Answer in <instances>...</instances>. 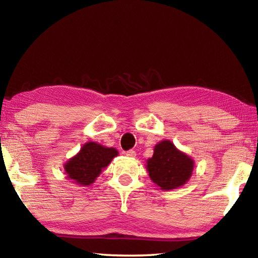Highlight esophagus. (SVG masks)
Wrapping results in <instances>:
<instances>
[{
	"label": "esophagus",
	"instance_id": "obj_1",
	"mask_svg": "<svg viewBox=\"0 0 258 258\" xmlns=\"http://www.w3.org/2000/svg\"><path fill=\"white\" fill-rule=\"evenodd\" d=\"M126 156L130 157V158H135L137 157V152L134 151V150H128V151H126Z\"/></svg>",
	"mask_w": 258,
	"mask_h": 258
}]
</instances>
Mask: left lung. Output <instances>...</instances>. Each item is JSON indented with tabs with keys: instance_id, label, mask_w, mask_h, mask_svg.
Returning a JSON list of instances; mask_svg holds the SVG:
<instances>
[{
	"instance_id": "left-lung-1",
	"label": "left lung",
	"mask_w": 258,
	"mask_h": 258,
	"mask_svg": "<svg viewBox=\"0 0 258 258\" xmlns=\"http://www.w3.org/2000/svg\"><path fill=\"white\" fill-rule=\"evenodd\" d=\"M194 169V160L178 150L169 140L154 147L152 158L147 160V170L151 180L161 189L169 190L185 185Z\"/></svg>"
}]
</instances>
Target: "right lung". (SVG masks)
<instances>
[{"instance_id": "obj_1", "label": "right lung", "mask_w": 258, "mask_h": 258, "mask_svg": "<svg viewBox=\"0 0 258 258\" xmlns=\"http://www.w3.org/2000/svg\"><path fill=\"white\" fill-rule=\"evenodd\" d=\"M117 154L118 151L114 148H106L97 142H88L78 154L65 163V174L76 184L91 185Z\"/></svg>"}]
</instances>
